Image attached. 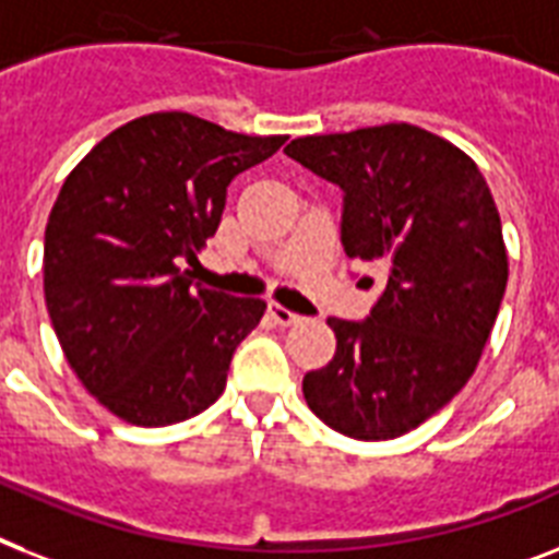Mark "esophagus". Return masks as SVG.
Returning a JSON list of instances; mask_svg holds the SVG:
<instances>
[{
  "label": "esophagus",
  "instance_id": "esophagus-1",
  "mask_svg": "<svg viewBox=\"0 0 559 559\" xmlns=\"http://www.w3.org/2000/svg\"><path fill=\"white\" fill-rule=\"evenodd\" d=\"M270 316H272V321H275V324H281V326H293V324H298V321H301V316H295L293 310L281 307V304H270Z\"/></svg>",
  "mask_w": 559,
  "mask_h": 559
}]
</instances>
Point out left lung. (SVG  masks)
Returning a JSON list of instances; mask_svg holds the SVG:
<instances>
[{
  "instance_id": "1",
  "label": "left lung",
  "mask_w": 559,
  "mask_h": 559,
  "mask_svg": "<svg viewBox=\"0 0 559 559\" xmlns=\"http://www.w3.org/2000/svg\"><path fill=\"white\" fill-rule=\"evenodd\" d=\"M284 152L342 186L347 255L384 266L370 319H326L335 356L304 376V399L344 437H402L468 384L500 312L508 252L491 189L462 148L411 122Z\"/></svg>"
}]
</instances>
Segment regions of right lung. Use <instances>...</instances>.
Instances as JSON below:
<instances>
[{"instance_id":"obj_1","label":"right lung","mask_w":559,"mask_h":559,"mask_svg":"<svg viewBox=\"0 0 559 559\" xmlns=\"http://www.w3.org/2000/svg\"><path fill=\"white\" fill-rule=\"evenodd\" d=\"M284 140L154 111L66 177L45 226V307L76 379L122 421L166 428L224 393L266 304L201 287L183 264L217 233L233 177Z\"/></svg>"}]
</instances>
